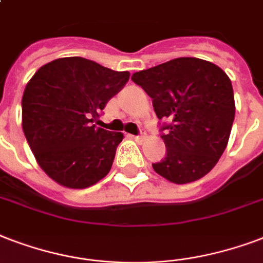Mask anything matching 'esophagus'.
I'll use <instances>...</instances> for the list:
<instances>
[{"instance_id":"obj_1","label":"esophagus","mask_w":263,"mask_h":263,"mask_svg":"<svg viewBox=\"0 0 263 263\" xmlns=\"http://www.w3.org/2000/svg\"><path fill=\"white\" fill-rule=\"evenodd\" d=\"M132 138H134V139H135L136 142H139V143H142V142H143V140L146 139V134H145V132H142V134H140V135L132 136Z\"/></svg>"}]
</instances>
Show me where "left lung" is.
<instances>
[{"label": "left lung", "instance_id": "1", "mask_svg": "<svg viewBox=\"0 0 263 263\" xmlns=\"http://www.w3.org/2000/svg\"><path fill=\"white\" fill-rule=\"evenodd\" d=\"M153 99L167 153L154 171L172 183L203 178L215 167L229 142L234 95L223 70L198 58H176L132 74Z\"/></svg>", "mask_w": 263, "mask_h": 263}]
</instances>
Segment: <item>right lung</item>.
Listing matches in <instances>:
<instances>
[{"label": "right lung", "instance_id": "obj_1", "mask_svg": "<svg viewBox=\"0 0 263 263\" xmlns=\"http://www.w3.org/2000/svg\"><path fill=\"white\" fill-rule=\"evenodd\" d=\"M129 80L80 56L52 60L35 71L22 98V128L51 179L85 189L109 174L124 135L92 124Z\"/></svg>", "mask_w": 263, "mask_h": 263}]
</instances>
